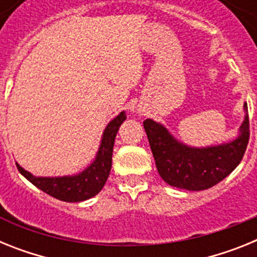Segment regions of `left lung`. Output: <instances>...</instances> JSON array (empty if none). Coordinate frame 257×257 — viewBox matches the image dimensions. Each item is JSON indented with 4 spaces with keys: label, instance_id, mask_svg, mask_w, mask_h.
Returning a JSON list of instances; mask_svg holds the SVG:
<instances>
[{
    "label": "left lung",
    "instance_id": "8db88e82",
    "mask_svg": "<svg viewBox=\"0 0 257 257\" xmlns=\"http://www.w3.org/2000/svg\"><path fill=\"white\" fill-rule=\"evenodd\" d=\"M244 119L238 135L229 142L207 147H192L180 142L152 118L144 128L161 178L171 187L187 190H205L216 185L239 165L249 138L248 110L243 105Z\"/></svg>",
    "mask_w": 257,
    "mask_h": 257
}]
</instances>
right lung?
Listing matches in <instances>:
<instances>
[{
	"mask_svg": "<svg viewBox=\"0 0 257 257\" xmlns=\"http://www.w3.org/2000/svg\"><path fill=\"white\" fill-rule=\"evenodd\" d=\"M124 119V112H121L106 124L94 160L78 174L63 176H35L17 162L18 170L35 187L59 201L82 202L92 198L103 189L104 184L106 183L112 169L115 135Z\"/></svg>",
	"mask_w": 257,
	"mask_h": 257,
	"instance_id": "right-lung-1",
	"label": "right lung"
}]
</instances>
